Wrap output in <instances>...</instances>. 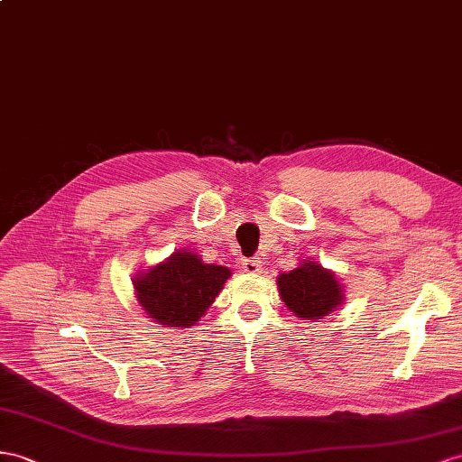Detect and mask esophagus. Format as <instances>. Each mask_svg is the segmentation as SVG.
Segmentation results:
<instances>
[{
    "label": "esophagus",
    "instance_id": "34e87169",
    "mask_svg": "<svg viewBox=\"0 0 462 462\" xmlns=\"http://www.w3.org/2000/svg\"><path fill=\"white\" fill-rule=\"evenodd\" d=\"M259 267H262V262H259L257 257L244 259V262H242V269L245 271V273H257Z\"/></svg>",
    "mask_w": 462,
    "mask_h": 462
}]
</instances>
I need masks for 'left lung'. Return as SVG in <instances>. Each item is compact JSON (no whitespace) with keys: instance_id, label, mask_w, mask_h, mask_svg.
<instances>
[{"instance_id":"8db88e82","label":"left lung","mask_w":462,"mask_h":462,"mask_svg":"<svg viewBox=\"0 0 462 462\" xmlns=\"http://www.w3.org/2000/svg\"><path fill=\"white\" fill-rule=\"evenodd\" d=\"M277 287L287 309L304 320H320L346 299L337 277L314 262H304L289 273L279 275Z\"/></svg>"}]
</instances>
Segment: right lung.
<instances>
[{"label": "right lung", "mask_w": 462, "mask_h": 462, "mask_svg": "<svg viewBox=\"0 0 462 462\" xmlns=\"http://www.w3.org/2000/svg\"><path fill=\"white\" fill-rule=\"evenodd\" d=\"M230 275L228 267L205 263L197 254L181 250L142 271L133 285L138 304L153 322L163 328H189L208 310Z\"/></svg>", "instance_id": "add662e5"}]
</instances>
